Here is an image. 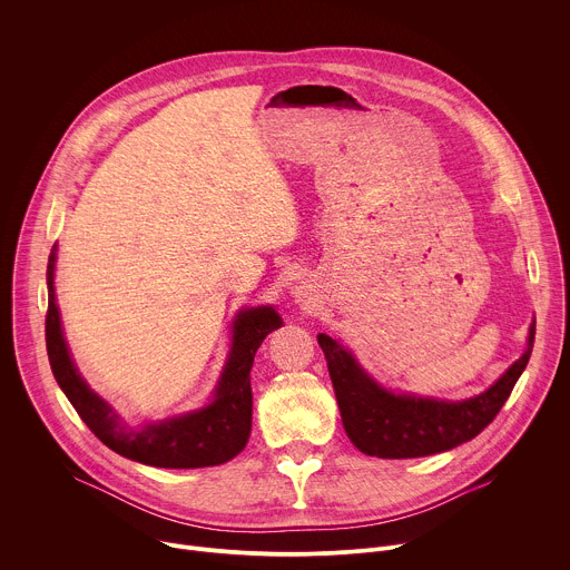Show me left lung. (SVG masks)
<instances>
[{"label":"left lung","mask_w":570,"mask_h":570,"mask_svg":"<svg viewBox=\"0 0 570 570\" xmlns=\"http://www.w3.org/2000/svg\"><path fill=\"white\" fill-rule=\"evenodd\" d=\"M532 343L534 322L530 324L525 352L503 376L475 396L449 401L383 387L345 345L327 334H317L347 438L361 453L387 460L442 453L473 440L484 426H490L523 374Z\"/></svg>","instance_id":"left-lung-1"}]
</instances>
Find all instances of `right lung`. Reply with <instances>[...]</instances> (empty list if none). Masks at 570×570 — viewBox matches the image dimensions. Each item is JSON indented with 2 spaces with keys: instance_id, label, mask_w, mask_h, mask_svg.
I'll list each match as a JSON object with an SVG mask.
<instances>
[{
  "instance_id": "right-lung-1",
  "label": "right lung",
  "mask_w": 570,
  "mask_h": 570,
  "mask_svg": "<svg viewBox=\"0 0 570 570\" xmlns=\"http://www.w3.org/2000/svg\"><path fill=\"white\" fill-rule=\"evenodd\" d=\"M56 246L47 264V354L51 372L88 429L115 453L165 469L216 466L238 455L248 444L253 429L250 370L264 338L282 327V317L271 304L240 308L232 322V347L223 365L214 396L198 411L146 422L137 429L124 424L112 405L99 396L71 361L60 311L53 291Z\"/></svg>"
}]
</instances>
